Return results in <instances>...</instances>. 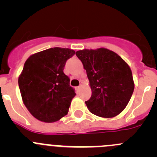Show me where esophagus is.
<instances>
[{
  "mask_svg": "<svg viewBox=\"0 0 157 157\" xmlns=\"http://www.w3.org/2000/svg\"><path fill=\"white\" fill-rule=\"evenodd\" d=\"M81 86H82V84H80V86H77V90H80V89L81 88Z\"/></svg>",
  "mask_w": 157,
  "mask_h": 157,
  "instance_id": "esophagus-1",
  "label": "esophagus"
}]
</instances>
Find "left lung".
<instances>
[{"label": "left lung", "instance_id": "8db88e82", "mask_svg": "<svg viewBox=\"0 0 157 157\" xmlns=\"http://www.w3.org/2000/svg\"><path fill=\"white\" fill-rule=\"evenodd\" d=\"M90 80L92 96L86 101L91 113L112 118L121 113L134 89L131 70L115 52L105 48L83 49L76 52Z\"/></svg>", "mask_w": 157, "mask_h": 157}]
</instances>
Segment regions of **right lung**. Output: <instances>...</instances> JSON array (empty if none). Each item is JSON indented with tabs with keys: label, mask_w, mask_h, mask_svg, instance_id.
I'll list each match as a JSON object with an SVG mask.
<instances>
[{
	"label": "right lung",
	"mask_w": 157,
	"mask_h": 157,
	"mask_svg": "<svg viewBox=\"0 0 157 157\" xmlns=\"http://www.w3.org/2000/svg\"><path fill=\"white\" fill-rule=\"evenodd\" d=\"M75 52L51 48L33 54L25 62L18 79L23 102L33 116L47 123L65 116L76 93L64 73Z\"/></svg>",
	"instance_id": "1"
}]
</instances>
